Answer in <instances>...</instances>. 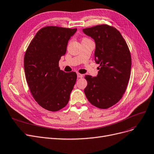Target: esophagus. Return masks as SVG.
<instances>
[{
	"label": "esophagus",
	"mask_w": 154,
	"mask_h": 154,
	"mask_svg": "<svg viewBox=\"0 0 154 154\" xmlns=\"http://www.w3.org/2000/svg\"><path fill=\"white\" fill-rule=\"evenodd\" d=\"M83 75L82 74H81V73H77V77H79V78H82V77H83Z\"/></svg>",
	"instance_id": "1"
}]
</instances>
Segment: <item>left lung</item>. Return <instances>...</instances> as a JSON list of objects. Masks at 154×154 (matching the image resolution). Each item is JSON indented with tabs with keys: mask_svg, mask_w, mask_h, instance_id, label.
<instances>
[{
	"mask_svg": "<svg viewBox=\"0 0 154 154\" xmlns=\"http://www.w3.org/2000/svg\"><path fill=\"white\" fill-rule=\"evenodd\" d=\"M94 39L95 61L99 64L96 77L86 75L84 92L88 101L100 109H108L123 97L130 77L131 58L121 33L115 28L101 24L83 29Z\"/></svg>",
	"mask_w": 154,
	"mask_h": 154,
	"instance_id": "8db88e82",
	"label": "left lung"
}]
</instances>
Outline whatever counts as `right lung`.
<instances>
[{"mask_svg": "<svg viewBox=\"0 0 154 154\" xmlns=\"http://www.w3.org/2000/svg\"><path fill=\"white\" fill-rule=\"evenodd\" d=\"M77 29L46 26L39 30L26 50L24 66L32 97L44 109L57 111L68 104L77 73L60 69L59 60Z\"/></svg>", "mask_w": 154, "mask_h": 154, "instance_id": "right-lung-1", "label": "right lung"}]
</instances>
